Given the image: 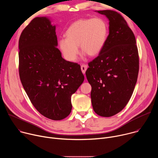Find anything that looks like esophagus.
<instances>
[{
	"label": "esophagus",
	"mask_w": 158,
	"mask_h": 158,
	"mask_svg": "<svg viewBox=\"0 0 158 158\" xmlns=\"http://www.w3.org/2000/svg\"><path fill=\"white\" fill-rule=\"evenodd\" d=\"M81 71H82V73L84 74L85 73L87 69V66L85 64H82L81 67Z\"/></svg>",
	"instance_id": "esophagus-1"
}]
</instances>
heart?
<instances>
[{
    "mask_svg": "<svg viewBox=\"0 0 158 158\" xmlns=\"http://www.w3.org/2000/svg\"><path fill=\"white\" fill-rule=\"evenodd\" d=\"M65 36L59 40V47L67 60L74 62L79 52V46L91 57L101 52L107 39L108 27L101 18L79 19L67 29Z\"/></svg>",
    "mask_w": 158,
    "mask_h": 158,
    "instance_id": "obj_1",
    "label": "heart"
}]
</instances>
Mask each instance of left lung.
Wrapping results in <instances>:
<instances>
[{
	"mask_svg": "<svg viewBox=\"0 0 158 158\" xmlns=\"http://www.w3.org/2000/svg\"><path fill=\"white\" fill-rule=\"evenodd\" d=\"M109 19V34L98 56L89 62L85 75L91 85L94 112L110 117L121 111L129 102L139 73L136 41L124 19L116 11L98 10Z\"/></svg>",
	"mask_w": 158,
	"mask_h": 158,
	"instance_id": "1",
	"label": "left lung"
}]
</instances>
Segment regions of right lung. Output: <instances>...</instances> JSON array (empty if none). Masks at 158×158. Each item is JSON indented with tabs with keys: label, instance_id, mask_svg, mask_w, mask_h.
I'll use <instances>...</instances> for the list:
<instances>
[{
	"label": "right lung",
	"instance_id": "1",
	"mask_svg": "<svg viewBox=\"0 0 158 158\" xmlns=\"http://www.w3.org/2000/svg\"><path fill=\"white\" fill-rule=\"evenodd\" d=\"M56 26L34 18L19 40V71L22 85L40 113L62 120L71 112V96L84 80L79 64L67 61L57 48Z\"/></svg>",
	"mask_w": 158,
	"mask_h": 158
}]
</instances>
